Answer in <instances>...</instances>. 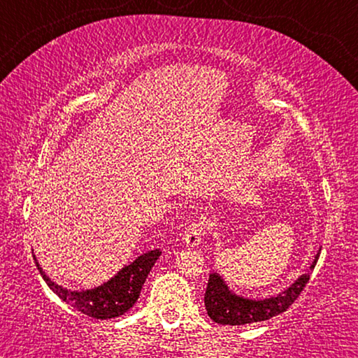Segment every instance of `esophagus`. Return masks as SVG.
<instances>
[{
	"instance_id": "34e87169",
	"label": "esophagus",
	"mask_w": 358,
	"mask_h": 358,
	"mask_svg": "<svg viewBox=\"0 0 358 358\" xmlns=\"http://www.w3.org/2000/svg\"><path fill=\"white\" fill-rule=\"evenodd\" d=\"M205 234V224L201 221H194L185 230V243L187 246H197L202 241Z\"/></svg>"
}]
</instances>
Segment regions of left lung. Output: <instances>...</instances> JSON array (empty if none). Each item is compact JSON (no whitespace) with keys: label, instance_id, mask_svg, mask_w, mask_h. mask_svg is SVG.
Masks as SVG:
<instances>
[{"label":"left lung","instance_id":"left-lung-1","mask_svg":"<svg viewBox=\"0 0 358 358\" xmlns=\"http://www.w3.org/2000/svg\"><path fill=\"white\" fill-rule=\"evenodd\" d=\"M319 252L311 265V270L316 266ZM310 281V273L301 275L286 292L278 296L265 300H250L230 292L226 284L216 273L208 278L207 290H205V310H207L211 320L224 325H245L252 322H260L278 316L287 310L292 303L299 299L301 290Z\"/></svg>","mask_w":358,"mask_h":358}]
</instances>
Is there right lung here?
<instances>
[{"label":"right lung","mask_w":358,"mask_h":358,"mask_svg":"<svg viewBox=\"0 0 358 358\" xmlns=\"http://www.w3.org/2000/svg\"><path fill=\"white\" fill-rule=\"evenodd\" d=\"M161 252V250H153L142 254L131 265L124 266L110 281L96 289L83 290V292H72V290L63 289L48 280V276L42 271L38 262H36V266H38L47 286L74 310L93 319H112L121 316L134 306L151 266L155 265Z\"/></svg>","instance_id":"right-lung-1"}]
</instances>
